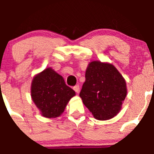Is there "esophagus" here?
<instances>
[{"label":"esophagus","instance_id":"obj_1","mask_svg":"<svg viewBox=\"0 0 154 154\" xmlns=\"http://www.w3.org/2000/svg\"><path fill=\"white\" fill-rule=\"evenodd\" d=\"M73 89H74L76 92L78 93L79 91H80V86H79V85H76V86L73 87Z\"/></svg>","mask_w":154,"mask_h":154}]
</instances>
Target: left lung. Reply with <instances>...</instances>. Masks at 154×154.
Returning a JSON list of instances; mask_svg holds the SVG:
<instances>
[{
    "instance_id": "1",
    "label": "left lung",
    "mask_w": 154,
    "mask_h": 154,
    "mask_svg": "<svg viewBox=\"0 0 154 154\" xmlns=\"http://www.w3.org/2000/svg\"><path fill=\"white\" fill-rule=\"evenodd\" d=\"M85 77L80 97L93 116L97 120H108L116 116L127 95L122 74L113 65L93 61Z\"/></svg>"
}]
</instances>
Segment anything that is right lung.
I'll return each mask as SVG.
<instances>
[{"instance_id": "right-lung-1", "label": "right lung", "mask_w": 154, "mask_h": 154, "mask_svg": "<svg viewBox=\"0 0 154 154\" xmlns=\"http://www.w3.org/2000/svg\"><path fill=\"white\" fill-rule=\"evenodd\" d=\"M75 91L68 86L62 76L48 68L33 78L31 96L43 116L57 118L64 112Z\"/></svg>"}]
</instances>
